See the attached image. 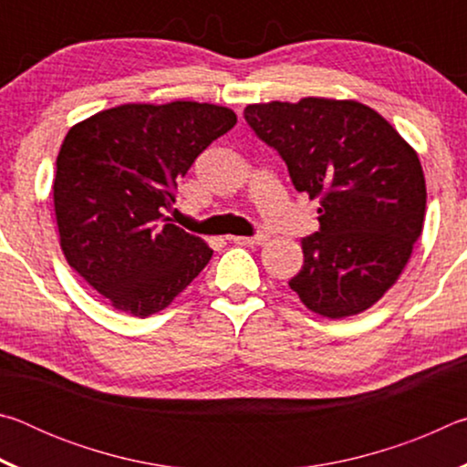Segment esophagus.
<instances>
[{
    "instance_id": "34e87169",
    "label": "esophagus",
    "mask_w": 467,
    "mask_h": 467,
    "mask_svg": "<svg viewBox=\"0 0 467 467\" xmlns=\"http://www.w3.org/2000/svg\"><path fill=\"white\" fill-rule=\"evenodd\" d=\"M231 241L236 244H247V247H259L267 241V234H255V236H231Z\"/></svg>"
}]
</instances>
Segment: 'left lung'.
<instances>
[{
    "label": "left lung",
    "instance_id": "obj_1",
    "mask_svg": "<svg viewBox=\"0 0 467 467\" xmlns=\"http://www.w3.org/2000/svg\"><path fill=\"white\" fill-rule=\"evenodd\" d=\"M244 119L319 200V231L288 286L306 309L344 319L373 306L404 272L422 233L426 183L416 150L375 109L306 97L259 102Z\"/></svg>",
    "mask_w": 467,
    "mask_h": 467
}]
</instances>
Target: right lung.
Wrapping results in <instances>:
<instances>
[{
	"label": "right lung",
	"mask_w": 467,
	"mask_h": 467,
	"mask_svg": "<svg viewBox=\"0 0 467 467\" xmlns=\"http://www.w3.org/2000/svg\"><path fill=\"white\" fill-rule=\"evenodd\" d=\"M234 123V110L210 102H130L67 131L53 181L59 244L117 311L144 319L167 309L208 265L214 251L162 212L195 158Z\"/></svg>",
	"instance_id": "add662e5"
}]
</instances>
